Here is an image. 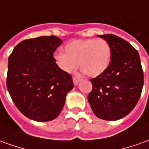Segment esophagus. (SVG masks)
<instances>
[{"instance_id": "esophagus-1", "label": "esophagus", "mask_w": 149, "mask_h": 149, "mask_svg": "<svg viewBox=\"0 0 149 149\" xmlns=\"http://www.w3.org/2000/svg\"><path fill=\"white\" fill-rule=\"evenodd\" d=\"M81 79L80 77H73L72 78V81H73V83H74L75 85H77V84L80 82Z\"/></svg>"}]
</instances>
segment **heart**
Listing matches in <instances>:
<instances>
[{"label": "heart", "mask_w": 149, "mask_h": 149, "mask_svg": "<svg viewBox=\"0 0 149 149\" xmlns=\"http://www.w3.org/2000/svg\"><path fill=\"white\" fill-rule=\"evenodd\" d=\"M65 52L54 56L56 65L65 72L77 67L89 77H97L105 71L111 61V47L105 40H76L65 46Z\"/></svg>", "instance_id": "b5f03b06"}]
</instances>
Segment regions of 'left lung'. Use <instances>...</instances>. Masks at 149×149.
<instances>
[{
	"label": "left lung",
	"instance_id": "8db88e82",
	"mask_svg": "<svg viewBox=\"0 0 149 149\" xmlns=\"http://www.w3.org/2000/svg\"><path fill=\"white\" fill-rule=\"evenodd\" d=\"M109 44V67L91 79L93 89L88 100L94 114L105 120H116L129 114L140 99L144 72L139 53L128 41L113 34L99 35Z\"/></svg>",
	"mask_w": 149,
	"mask_h": 149
}]
</instances>
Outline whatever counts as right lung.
<instances>
[{
    "label": "right lung",
    "mask_w": 149,
    "mask_h": 149,
    "mask_svg": "<svg viewBox=\"0 0 149 149\" xmlns=\"http://www.w3.org/2000/svg\"><path fill=\"white\" fill-rule=\"evenodd\" d=\"M62 40L55 36L24 40L8 61L7 88L19 111L36 121L56 118L74 84L72 76L56 65L53 53Z\"/></svg>",
    "instance_id": "add662e5"
}]
</instances>
